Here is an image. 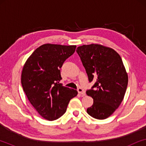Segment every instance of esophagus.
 Here are the masks:
<instances>
[{"label":"esophagus","mask_w":146,"mask_h":146,"mask_svg":"<svg viewBox=\"0 0 146 146\" xmlns=\"http://www.w3.org/2000/svg\"><path fill=\"white\" fill-rule=\"evenodd\" d=\"M78 92L79 94H80L82 96L86 95L85 90L83 88H78Z\"/></svg>","instance_id":"esophagus-1"}]
</instances>
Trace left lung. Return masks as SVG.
I'll use <instances>...</instances> for the list:
<instances>
[{
  "mask_svg": "<svg viewBox=\"0 0 146 146\" xmlns=\"http://www.w3.org/2000/svg\"><path fill=\"white\" fill-rule=\"evenodd\" d=\"M90 82L95 83L86 94L93 105L87 113L94 118L104 119L119 107L126 91L128 77L120 56L114 50L100 44L77 48Z\"/></svg>",
  "mask_w": 146,
  "mask_h": 146,
  "instance_id": "obj_1",
  "label": "left lung"
}]
</instances>
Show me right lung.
Masks as SVG:
<instances>
[{
    "label": "right lung",
    "instance_id": "add662e5",
    "mask_svg": "<svg viewBox=\"0 0 146 146\" xmlns=\"http://www.w3.org/2000/svg\"><path fill=\"white\" fill-rule=\"evenodd\" d=\"M76 46L46 44L33 52L21 75L23 90L40 115L50 121L60 117L68 103L76 96V90L63 86L60 68L75 52Z\"/></svg>",
    "mask_w": 146,
    "mask_h": 146
}]
</instances>
